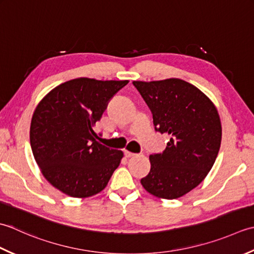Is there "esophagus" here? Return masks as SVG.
Instances as JSON below:
<instances>
[{"instance_id":"1","label":"esophagus","mask_w":254,"mask_h":254,"mask_svg":"<svg viewBox=\"0 0 254 254\" xmlns=\"http://www.w3.org/2000/svg\"><path fill=\"white\" fill-rule=\"evenodd\" d=\"M124 154H125V157H126V158H131V157H133V156H134L133 153L129 152V151H125V152H124Z\"/></svg>"}]
</instances>
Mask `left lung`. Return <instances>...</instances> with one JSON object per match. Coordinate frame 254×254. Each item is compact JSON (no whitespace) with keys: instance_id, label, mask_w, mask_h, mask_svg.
<instances>
[{"instance_id":"left-lung-1","label":"left lung","mask_w":254,"mask_h":254,"mask_svg":"<svg viewBox=\"0 0 254 254\" xmlns=\"http://www.w3.org/2000/svg\"><path fill=\"white\" fill-rule=\"evenodd\" d=\"M132 84L151 111L156 130L170 137L162 153L149 157L151 169L140 183L156 197H182L203 182L218 156V111L208 96L184 80Z\"/></svg>"}]
</instances>
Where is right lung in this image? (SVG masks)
<instances>
[{
  "instance_id": "add662e5",
  "label": "right lung",
  "mask_w": 254,
  "mask_h": 254,
  "mask_svg": "<svg viewBox=\"0 0 254 254\" xmlns=\"http://www.w3.org/2000/svg\"><path fill=\"white\" fill-rule=\"evenodd\" d=\"M77 77L47 93L30 122V147L41 174L65 195L91 197L106 188L124 153L93 130L108 101L128 83Z\"/></svg>"
}]
</instances>
